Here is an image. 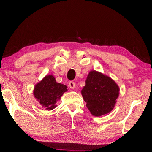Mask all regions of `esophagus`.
I'll use <instances>...</instances> for the list:
<instances>
[{
    "label": "esophagus",
    "mask_w": 152,
    "mask_h": 152,
    "mask_svg": "<svg viewBox=\"0 0 152 152\" xmlns=\"http://www.w3.org/2000/svg\"><path fill=\"white\" fill-rule=\"evenodd\" d=\"M68 86L70 88H74L75 87V83L73 81H70V82H69V84H68Z\"/></svg>",
    "instance_id": "34e87169"
}]
</instances>
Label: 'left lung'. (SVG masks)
Segmentation results:
<instances>
[{"label": "left lung", "mask_w": 152, "mask_h": 152, "mask_svg": "<svg viewBox=\"0 0 152 152\" xmlns=\"http://www.w3.org/2000/svg\"><path fill=\"white\" fill-rule=\"evenodd\" d=\"M82 95L91 113L101 116L112 111L119 95V87L109 77L93 70L87 77Z\"/></svg>", "instance_id": "left-lung-1"}]
</instances>
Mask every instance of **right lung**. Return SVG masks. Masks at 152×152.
<instances>
[{
  "instance_id": "right-lung-1",
  "label": "right lung",
  "mask_w": 152,
  "mask_h": 152,
  "mask_svg": "<svg viewBox=\"0 0 152 152\" xmlns=\"http://www.w3.org/2000/svg\"><path fill=\"white\" fill-rule=\"evenodd\" d=\"M66 91V85L57 83L53 75H47L35 86L34 95L45 109L53 110L57 106V101Z\"/></svg>"
}]
</instances>
